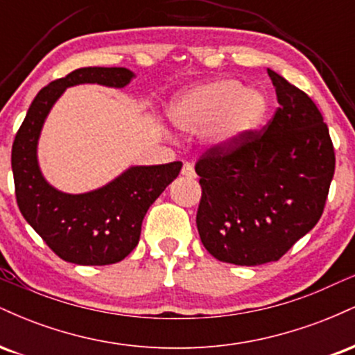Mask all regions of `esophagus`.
<instances>
[{"label": "esophagus", "instance_id": "esophagus-1", "mask_svg": "<svg viewBox=\"0 0 355 355\" xmlns=\"http://www.w3.org/2000/svg\"><path fill=\"white\" fill-rule=\"evenodd\" d=\"M182 175H183V177H187V178H195V177H197V175H195L193 165H190V164H185V165L182 166Z\"/></svg>", "mask_w": 355, "mask_h": 355}]
</instances>
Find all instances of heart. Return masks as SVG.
<instances>
[{
    "mask_svg": "<svg viewBox=\"0 0 355 355\" xmlns=\"http://www.w3.org/2000/svg\"><path fill=\"white\" fill-rule=\"evenodd\" d=\"M268 112L267 95L239 80L220 78L182 93L168 107L177 128L189 133L203 130V138L220 150L235 148L263 123Z\"/></svg>",
    "mask_w": 355,
    "mask_h": 355,
    "instance_id": "1",
    "label": "heart"
}]
</instances>
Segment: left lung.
<instances>
[{
	"label": "left lung",
	"mask_w": 355,
	"mask_h": 355,
	"mask_svg": "<svg viewBox=\"0 0 355 355\" xmlns=\"http://www.w3.org/2000/svg\"><path fill=\"white\" fill-rule=\"evenodd\" d=\"M277 93L274 118L235 148H211L195 165L202 200L197 229L220 262L279 260L319 222L336 155L327 125L307 95L267 70Z\"/></svg>",
	"instance_id": "left-lung-1"
}]
</instances>
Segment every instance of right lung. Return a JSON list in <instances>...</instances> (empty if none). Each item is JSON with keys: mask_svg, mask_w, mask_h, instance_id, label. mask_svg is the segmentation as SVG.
<instances>
[{"mask_svg": "<svg viewBox=\"0 0 355 355\" xmlns=\"http://www.w3.org/2000/svg\"><path fill=\"white\" fill-rule=\"evenodd\" d=\"M135 78L128 68L88 67L71 71L40 89L16 133L11 150L16 202L19 211L60 259L76 266H110L138 245L146 210L178 177L182 162L132 165L100 189L67 193L44 178L38 141L46 116L76 85L121 89Z\"/></svg>", "mask_w": 355, "mask_h": 355, "instance_id": "1", "label": "right lung"}]
</instances>
